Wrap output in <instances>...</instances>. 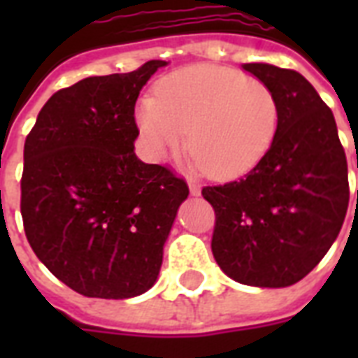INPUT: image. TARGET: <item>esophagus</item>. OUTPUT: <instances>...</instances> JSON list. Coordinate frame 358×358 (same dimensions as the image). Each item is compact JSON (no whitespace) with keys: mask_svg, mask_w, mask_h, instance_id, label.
<instances>
[{"mask_svg":"<svg viewBox=\"0 0 358 358\" xmlns=\"http://www.w3.org/2000/svg\"><path fill=\"white\" fill-rule=\"evenodd\" d=\"M189 191L191 195H201V185L196 184V182H189Z\"/></svg>","mask_w":358,"mask_h":358,"instance_id":"34e87169","label":"esophagus"}]
</instances>
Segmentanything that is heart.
Segmentation results:
<instances>
[{
    "label": "heart",
    "mask_w": 358,
    "mask_h": 358,
    "mask_svg": "<svg viewBox=\"0 0 358 358\" xmlns=\"http://www.w3.org/2000/svg\"><path fill=\"white\" fill-rule=\"evenodd\" d=\"M135 120L154 159H167L187 139L196 171L230 180L264 159L277 135L280 108L264 81L232 69L195 64L163 78L156 96L139 102Z\"/></svg>",
    "instance_id": "obj_1"
}]
</instances>
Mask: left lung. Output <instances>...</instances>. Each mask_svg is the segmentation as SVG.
Returning <instances> with one entry per match:
<instances>
[{
	"mask_svg": "<svg viewBox=\"0 0 358 358\" xmlns=\"http://www.w3.org/2000/svg\"><path fill=\"white\" fill-rule=\"evenodd\" d=\"M243 70L275 92L280 120L249 174L202 187L215 212L212 252L236 282L284 288L320 264L344 224L348 159L333 111L299 72L266 63Z\"/></svg>",
	"mask_w": 358,
	"mask_h": 358,
	"instance_id": "left-lung-1",
	"label": "left lung"
}]
</instances>
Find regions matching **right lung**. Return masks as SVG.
<instances>
[{"mask_svg":"<svg viewBox=\"0 0 358 358\" xmlns=\"http://www.w3.org/2000/svg\"><path fill=\"white\" fill-rule=\"evenodd\" d=\"M165 61L92 76L53 94L24 145V230L36 258L78 294L128 299L159 275L189 187L137 159L135 102Z\"/></svg>","mask_w":358,"mask_h":358,"instance_id":"obj_1","label":"right lung"}]
</instances>
